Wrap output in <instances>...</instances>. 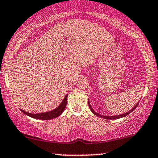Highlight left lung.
<instances>
[{
    "label": "left lung",
    "instance_id": "obj_1",
    "mask_svg": "<svg viewBox=\"0 0 158 158\" xmlns=\"http://www.w3.org/2000/svg\"><path fill=\"white\" fill-rule=\"evenodd\" d=\"M138 103H139V102H138V103H137V104H136L135 106H134V107L133 108V109H132L131 110H129L128 112L126 113V114H121V115H118V116H102V115H100V114H98V113H96V112L94 111V109H93L92 108H91V105H90V103H89V101H88V105H89V108H90V109H91V112H92L94 115H96V116H100V117H102V118H105V119H109V120H112V119H118V118H122V117H124V116H128V115L129 114H131V113L132 111H133V110H135V108L138 106Z\"/></svg>",
    "mask_w": 158,
    "mask_h": 158
}]
</instances>
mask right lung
Wrapping results in <instances>:
<instances>
[{"label":"right lung","mask_w":158,"mask_h":158,"mask_svg":"<svg viewBox=\"0 0 158 158\" xmlns=\"http://www.w3.org/2000/svg\"><path fill=\"white\" fill-rule=\"evenodd\" d=\"M67 96H66L64 98V100L62 101V102L61 104L57 108H56L55 109H54L51 111L46 112V113H42V114H30V113H27L26 111H24V110H21L23 114L27 115L32 118H34L36 119H41V120H50L52 118H55L56 117L60 116L61 114H62L63 111H64L66 107V105L67 103Z\"/></svg>","instance_id":"add662e5"}]
</instances>
